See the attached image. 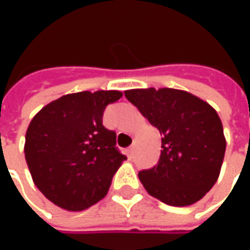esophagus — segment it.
<instances>
[{"label": "esophagus", "mask_w": 250, "mask_h": 250, "mask_svg": "<svg viewBox=\"0 0 250 250\" xmlns=\"http://www.w3.org/2000/svg\"><path fill=\"white\" fill-rule=\"evenodd\" d=\"M133 150H135V147H133V146H130L129 149L126 150V153H128V156H129V159H132V156H133Z\"/></svg>", "instance_id": "esophagus-1"}]
</instances>
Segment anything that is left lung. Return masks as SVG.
Here are the masks:
<instances>
[{
  "label": "left lung",
  "instance_id": "left-lung-1",
  "mask_svg": "<svg viewBox=\"0 0 250 250\" xmlns=\"http://www.w3.org/2000/svg\"><path fill=\"white\" fill-rule=\"evenodd\" d=\"M125 97L161 135L159 163L139 172L147 193L169 206H190L213 188L226 154L217 111L185 90L132 89Z\"/></svg>",
  "mask_w": 250,
  "mask_h": 250
}]
</instances>
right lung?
Returning <instances> with one entry per match:
<instances>
[{"label":"right lung","instance_id":"add662e5","mask_svg":"<svg viewBox=\"0 0 250 250\" xmlns=\"http://www.w3.org/2000/svg\"><path fill=\"white\" fill-rule=\"evenodd\" d=\"M121 97L118 90L65 94L30 121L24 159L34 185L54 205L81 211L107 195L126 157L115 147V132L104 128L103 114Z\"/></svg>","mask_w":250,"mask_h":250}]
</instances>
